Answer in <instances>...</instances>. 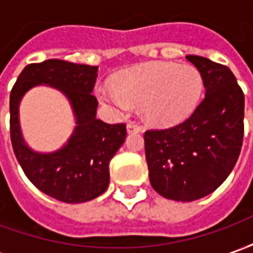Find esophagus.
I'll list each match as a JSON object with an SVG mask.
<instances>
[{
  "label": "esophagus",
  "mask_w": 253,
  "mask_h": 253,
  "mask_svg": "<svg viewBox=\"0 0 253 253\" xmlns=\"http://www.w3.org/2000/svg\"><path fill=\"white\" fill-rule=\"evenodd\" d=\"M127 131L128 132H139L141 131V126H138L135 122H128V123H127Z\"/></svg>",
  "instance_id": "1"
}]
</instances>
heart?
I'll list each match as a JSON object with an SVG mask.
<instances>
[{
	"instance_id": "obj_1",
	"label": "heart",
	"mask_w": 253,
	"mask_h": 253,
	"mask_svg": "<svg viewBox=\"0 0 253 253\" xmlns=\"http://www.w3.org/2000/svg\"><path fill=\"white\" fill-rule=\"evenodd\" d=\"M203 93V78L192 65L148 62L122 72L115 86H99V99L115 107L142 105L154 126H173L192 115Z\"/></svg>"
}]
</instances>
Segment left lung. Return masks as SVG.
I'll use <instances>...</instances> for the list:
<instances>
[{"instance_id":"obj_1","label":"left lung","mask_w":253,"mask_h":253,"mask_svg":"<svg viewBox=\"0 0 253 253\" xmlns=\"http://www.w3.org/2000/svg\"><path fill=\"white\" fill-rule=\"evenodd\" d=\"M186 58L201 72L205 99L184 122L143 134L150 184L177 202L217 190L237 163L244 137V93L232 70L207 58Z\"/></svg>"}]
</instances>
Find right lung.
Wrapping results in <instances>:
<instances>
[{
	"label": "right lung",
	"mask_w": 253,
	"mask_h": 253,
	"mask_svg": "<svg viewBox=\"0 0 253 253\" xmlns=\"http://www.w3.org/2000/svg\"><path fill=\"white\" fill-rule=\"evenodd\" d=\"M97 66L48 59L31 63L20 73L10 92V141L16 159L31 183L65 203H83L101 195L110 184V161L126 139V125H108L96 118L92 94ZM46 83L72 104L78 126L62 149L38 154L26 146L18 123V104L27 90Z\"/></svg>",
	"instance_id": "1"
}]
</instances>
